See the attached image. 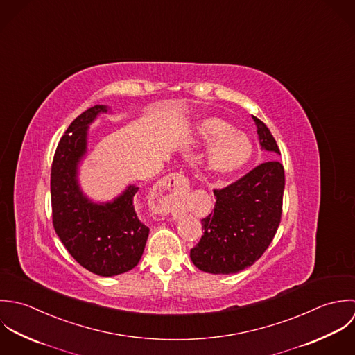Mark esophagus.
Wrapping results in <instances>:
<instances>
[{
  "label": "esophagus",
  "instance_id": "obj_1",
  "mask_svg": "<svg viewBox=\"0 0 355 355\" xmlns=\"http://www.w3.org/2000/svg\"><path fill=\"white\" fill-rule=\"evenodd\" d=\"M189 188H191V182H189L188 177H185L181 173H175V174L166 177L162 181L159 193H160V196H164L166 200H170L180 195L187 193L189 191ZM159 211L160 213H175L177 207L170 206V205H163V206H159Z\"/></svg>",
  "mask_w": 355,
  "mask_h": 355
}]
</instances>
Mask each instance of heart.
<instances>
[{
  "instance_id": "b5f03b06",
  "label": "heart",
  "mask_w": 355,
  "mask_h": 355,
  "mask_svg": "<svg viewBox=\"0 0 355 355\" xmlns=\"http://www.w3.org/2000/svg\"><path fill=\"white\" fill-rule=\"evenodd\" d=\"M233 128L220 119H207L202 123L199 135L205 144H214L209 155L210 168L219 174L240 170L252 153V145L245 136L232 135Z\"/></svg>"
}]
</instances>
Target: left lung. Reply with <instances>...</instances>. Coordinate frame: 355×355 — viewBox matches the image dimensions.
<instances>
[{
	"label": "left lung",
	"mask_w": 355,
	"mask_h": 355,
	"mask_svg": "<svg viewBox=\"0 0 355 355\" xmlns=\"http://www.w3.org/2000/svg\"><path fill=\"white\" fill-rule=\"evenodd\" d=\"M263 149H280L268 126L252 116ZM285 174L277 160L261 163L237 181L214 189L213 213L202 219L203 236L191 250L193 265L206 273L230 275L257 262L282 222Z\"/></svg>",
	"instance_id": "obj_1"
}]
</instances>
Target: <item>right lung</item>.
<instances>
[{
    "label": "right lung",
    "mask_w": 355,
    "mask_h": 355,
    "mask_svg": "<svg viewBox=\"0 0 355 355\" xmlns=\"http://www.w3.org/2000/svg\"><path fill=\"white\" fill-rule=\"evenodd\" d=\"M105 105H94L78 118L58 144L51 171L53 227L72 258L89 272L110 277L126 273L140 262L149 227L139 219L130 185L112 203L94 205L80 192L76 170L86 152L87 126Z\"/></svg>",
    "instance_id": "add662e5"
}]
</instances>
